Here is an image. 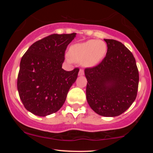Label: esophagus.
Here are the masks:
<instances>
[{
  "mask_svg": "<svg viewBox=\"0 0 153 153\" xmlns=\"http://www.w3.org/2000/svg\"><path fill=\"white\" fill-rule=\"evenodd\" d=\"M84 75V71H82V70L80 69V71H79V73H78V75L79 76H82V75Z\"/></svg>",
  "mask_w": 153,
  "mask_h": 153,
  "instance_id": "1",
  "label": "esophagus"
}]
</instances>
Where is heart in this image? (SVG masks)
<instances>
[{
    "instance_id": "1",
    "label": "heart",
    "mask_w": 153,
    "mask_h": 153,
    "mask_svg": "<svg viewBox=\"0 0 153 153\" xmlns=\"http://www.w3.org/2000/svg\"><path fill=\"white\" fill-rule=\"evenodd\" d=\"M106 53V45L101 41L89 40L85 42L73 45L69 50L68 62L72 60L81 62L85 68H93L101 62Z\"/></svg>"
}]
</instances>
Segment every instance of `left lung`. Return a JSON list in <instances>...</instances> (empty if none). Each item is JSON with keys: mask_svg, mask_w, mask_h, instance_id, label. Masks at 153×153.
Returning <instances> with one entry per match:
<instances>
[{"mask_svg": "<svg viewBox=\"0 0 153 153\" xmlns=\"http://www.w3.org/2000/svg\"><path fill=\"white\" fill-rule=\"evenodd\" d=\"M105 58L99 65L85 70L86 99L98 114L114 117L122 114L134 102L139 83V73L133 54L123 45L104 39Z\"/></svg>", "mask_w": 153, "mask_h": 153, "instance_id": "1", "label": "left lung"}]
</instances>
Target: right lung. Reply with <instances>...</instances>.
Here are the masks:
<instances>
[{
  "label": "right lung",
  "mask_w": 153,
  "mask_h": 153,
  "mask_svg": "<svg viewBox=\"0 0 153 153\" xmlns=\"http://www.w3.org/2000/svg\"><path fill=\"white\" fill-rule=\"evenodd\" d=\"M75 36V33L47 36L31 45L21 59L17 88L24 107L33 114L46 117L64 104L79 72L62 68L67 47Z\"/></svg>",
  "instance_id": "1"
}]
</instances>
